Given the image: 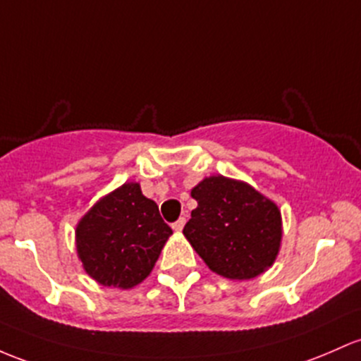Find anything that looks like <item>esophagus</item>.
<instances>
[{"label": "esophagus", "instance_id": "1", "mask_svg": "<svg viewBox=\"0 0 361 361\" xmlns=\"http://www.w3.org/2000/svg\"><path fill=\"white\" fill-rule=\"evenodd\" d=\"M185 223H187V219H185V217H180V219H178L176 223H173V229H174V231H178V233H180L181 229H183Z\"/></svg>", "mask_w": 361, "mask_h": 361}]
</instances>
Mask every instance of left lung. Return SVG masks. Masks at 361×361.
Here are the masks:
<instances>
[{
	"label": "left lung",
	"mask_w": 361,
	"mask_h": 361,
	"mask_svg": "<svg viewBox=\"0 0 361 361\" xmlns=\"http://www.w3.org/2000/svg\"><path fill=\"white\" fill-rule=\"evenodd\" d=\"M197 209L183 235L212 272L252 279L274 264L283 238L281 211L248 183L209 176L192 190Z\"/></svg>",
	"instance_id": "8db88e82"
}]
</instances>
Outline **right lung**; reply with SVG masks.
<instances>
[{"mask_svg":"<svg viewBox=\"0 0 361 361\" xmlns=\"http://www.w3.org/2000/svg\"><path fill=\"white\" fill-rule=\"evenodd\" d=\"M173 235L140 185L125 183L102 197L77 224L78 259L102 286L130 290L145 279Z\"/></svg>","mask_w":361,"mask_h":361,"instance_id":"add662e5","label":"right lung"}]
</instances>
